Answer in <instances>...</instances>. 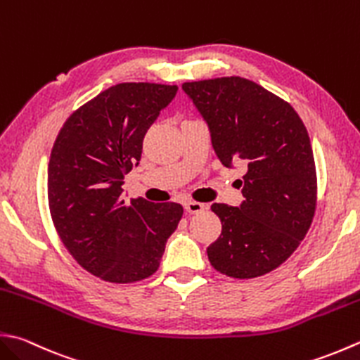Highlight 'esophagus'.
<instances>
[{
	"label": "esophagus",
	"mask_w": 360,
	"mask_h": 360,
	"mask_svg": "<svg viewBox=\"0 0 360 360\" xmlns=\"http://www.w3.org/2000/svg\"><path fill=\"white\" fill-rule=\"evenodd\" d=\"M184 206H186V210L188 214H200L204 209H206V204L198 202V201H187Z\"/></svg>",
	"instance_id": "obj_1"
}]
</instances>
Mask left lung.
Segmentation results:
<instances>
[{"label":"left lung","instance_id":"1","mask_svg":"<svg viewBox=\"0 0 360 360\" xmlns=\"http://www.w3.org/2000/svg\"><path fill=\"white\" fill-rule=\"evenodd\" d=\"M182 90L206 120L221 164L242 160L248 168L240 207H210L221 234L207 246L209 262L236 279L270 273L293 255L315 215L316 172L306 126L283 98L245 77L184 82Z\"/></svg>","mask_w":360,"mask_h":360}]
</instances>
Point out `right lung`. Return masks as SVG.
Instances as JSON below:
<instances>
[{
	"instance_id": "right-lung-1",
	"label": "right lung",
	"mask_w": 360,
	"mask_h": 360,
	"mask_svg": "<svg viewBox=\"0 0 360 360\" xmlns=\"http://www.w3.org/2000/svg\"><path fill=\"white\" fill-rule=\"evenodd\" d=\"M178 87L122 82L63 123L48 164L49 212L84 270L108 283L150 278L182 217L181 204L123 198V179L142 156L146 131Z\"/></svg>"
}]
</instances>
